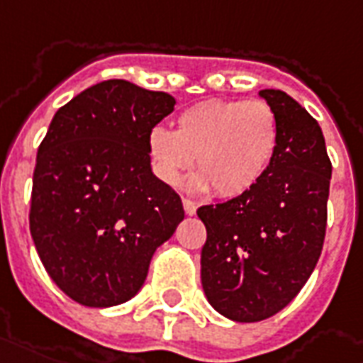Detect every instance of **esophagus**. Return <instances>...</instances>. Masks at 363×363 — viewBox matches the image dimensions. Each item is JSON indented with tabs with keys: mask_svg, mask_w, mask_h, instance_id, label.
I'll use <instances>...</instances> for the list:
<instances>
[{
	"mask_svg": "<svg viewBox=\"0 0 363 363\" xmlns=\"http://www.w3.org/2000/svg\"><path fill=\"white\" fill-rule=\"evenodd\" d=\"M182 206H184V211H186V216H194L196 209H198L196 202H192L190 198H182Z\"/></svg>",
	"mask_w": 363,
	"mask_h": 363,
	"instance_id": "1",
	"label": "esophagus"
}]
</instances>
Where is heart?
<instances>
[{"label": "heart", "instance_id": "1", "mask_svg": "<svg viewBox=\"0 0 363 363\" xmlns=\"http://www.w3.org/2000/svg\"><path fill=\"white\" fill-rule=\"evenodd\" d=\"M279 121L262 99H208L184 109L177 130L154 127L147 154L154 173L169 186L181 184L194 161L200 189L219 198L246 194L275 160Z\"/></svg>", "mask_w": 363, "mask_h": 363}]
</instances>
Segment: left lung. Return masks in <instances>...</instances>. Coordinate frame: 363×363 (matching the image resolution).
<instances>
[{
  "label": "left lung",
  "instance_id": "left-lung-1",
  "mask_svg": "<svg viewBox=\"0 0 363 363\" xmlns=\"http://www.w3.org/2000/svg\"><path fill=\"white\" fill-rule=\"evenodd\" d=\"M279 121L275 160L246 194L198 208L208 230L202 286L233 321L275 315L315 269L327 229L331 160L318 121L281 90H262Z\"/></svg>",
  "mask_w": 363,
  "mask_h": 363
}]
</instances>
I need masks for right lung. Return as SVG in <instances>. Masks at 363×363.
I'll list each match as a JSON object with an SVG mask.
<instances>
[{
  "label": "right lung",
  "instance_id": "right-lung-1",
  "mask_svg": "<svg viewBox=\"0 0 363 363\" xmlns=\"http://www.w3.org/2000/svg\"><path fill=\"white\" fill-rule=\"evenodd\" d=\"M174 98L104 80L59 107L38 147L30 235L48 275L90 308L127 302L184 219L181 196L152 173L147 134Z\"/></svg>",
  "mask_w": 363,
  "mask_h": 363
}]
</instances>
